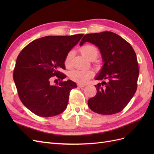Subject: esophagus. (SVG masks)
<instances>
[{
	"label": "esophagus",
	"mask_w": 154,
	"mask_h": 154,
	"mask_svg": "<svg viewBox=\"0 0 154 154\" xmlns=\"http://www.w3.org/2000/svg\"><path fill=\"white\" fill-rule=\"evenodd\" d=\"M77 85H78V87H80V88H82V87H85V85L81 84V83H78Z\"/></svg>",
	"instance_id": "obj_1"
}]
</instances>
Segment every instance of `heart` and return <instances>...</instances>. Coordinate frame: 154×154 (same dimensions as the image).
<instances>
[{
  "label": "heart",
  "mask_w": 154,
  "mask_h": 154,
  "mask_svg": "<svg viewBox=\"0 0 154 154\" xmlns=\"http://www.w3.org/2000/svg\"><path fill=\"white\" fill-rule=\"evenodd\" d=\"M80 51L89 60H95L99 54V51L96 46L92 44H86L80 48ZM74 55L73 51H70L67 54L64 60V65L66 67H70L71 66L72 59ZM69 77L71 80L80 83H85L89 79L94 76V72L88 69H73L69 72Z\"/></svg>",
  "instance_id": "b5f03b06"
}]
</instances>
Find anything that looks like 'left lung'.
<instances>
[{
  "mask_svg": "<svg viewBox=\"0 0 154 154\" xmlns=\"http://www.w3.org/2000/svg\"><path fill=\"white\" fill-rule=\"evenodd\" d=\"M86 42L99 48L104 62L96 80L107 82L95 85L96 95L88 100V106L100 114L119 112L137 90L139 66L136 53L127 41L110 31L87 34L80 45Z\"/></svg>",
  "mask_w": 154,
  "mask_h": 154,
  "instance_id": "left-lung-1",
  "label": "left lung"
}]
</instances>
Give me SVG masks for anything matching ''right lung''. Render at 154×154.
<instances>
[{
  "label": "right lung",
  "mask_w": 154,
  "mask_h": 154,
  "mask_svg": "<svg viewBox=\"0 0 154 154\" xmlns=\"http://www.w3.org/2000/svg\"><path fill=\"white\" fill-rule=\"evenodd\" d=\"M83 34L47 36L27 44L18 54L13 80L22 103L35 114L52 117L61 114L67 106L70 92L77 87L71 80L63 81L67 54ZM60 80L50 85L52 77Z\"/></svg>",
  "instance_id": "add662e5"
}]
</instances>
